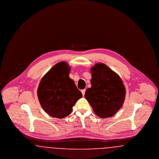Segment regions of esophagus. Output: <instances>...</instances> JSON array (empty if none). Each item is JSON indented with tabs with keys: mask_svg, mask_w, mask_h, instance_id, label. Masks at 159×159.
<instances>
[{
	"mask_svg": "<svg viewBox=\"0 0 159 159\" xmlns=\"http://www.w3.org/2000/svg\"><path fill=\"white\" fill-rule=\"evenodd\" d=\"M82 92V95H83V96L84 95V94H85V92H86V89H83V90H82L81 91Z\"/></svg>",
	"mask_w": 159,
	"mask_h": 159,
	"instance_id": "obj_1",
	"label": "esophagus"
}]
</instances>
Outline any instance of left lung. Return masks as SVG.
I'll return each instance as SVG.
<instances>
[{
	"instance_id": "8db88e82",
	"label": "left lung",
	"mask_w": 159,
	"mask_h": 159,
	"mask_svg": "<svg viewBox=\"0 0 159 159\" xmlns=\"http://www.w3.org/2000/svg\"><path fill=\"white\" fill-rule=\"evenodd\" d=\"M91 88L84 97L95 113L101 118L110 117L123 106L126 89L121 78L103 63H97L91 69Z\"/></svg>"
}]
</instances>
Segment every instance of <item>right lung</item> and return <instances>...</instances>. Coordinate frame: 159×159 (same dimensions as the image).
<instances>
[{"mask_svg":"<svg viewBox=\"0 0 159 159\" xmlns=\"http://www.w3.org/2000/svg\"><path fill=\"white\" fill-rule=\"evenodd\" d=\"M70 68L61 61L42 77L38 89L39 102L49 116L62 119L72 111V107L82 97L74 81L69 77Z\"/></svg>","mask_w":159,"mask_h":159,"instance_id":"add662e5","label":"right lung"}]
</instances>
